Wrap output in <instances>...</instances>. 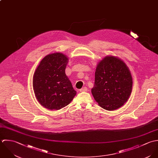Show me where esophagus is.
Segmentation results:
<instances>
[{
  "label": "esophagus",
  "instance_id": "obj_1",
  "mask_svg": "<svg viewBox=\"0 0 158 158\" xmlns=\"http://www.w3.org/2000/svg\"><path fill=\"white\" fill-rule=\"evenodd\" d=\"M87 90H88L87 88L85 87H84L82 88V89L80 90V92H87Z\"/></svg>",
  "mask_w": 158,
  "mask_h": 158
}]
</instances>
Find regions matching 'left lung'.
Instances as JSON below:
<instances>
[{
  "instance_id": "left-lung-1",
  "label": "left lung",
  "mask_w": 158,
  "mask_h": 158,
  "mask_svg": "<svg viewBox=\"0 0 158 158\" xmlns=\"http://www.w3.org/2000/svg\"><path fill=\"white\" fill-rule=\"evenodd\" d=\"M95 77L92 94L102 108L114 110L126 102L132 91V79L122 60L106 57L98 63Z\"/></svg>"
}]
</instances>
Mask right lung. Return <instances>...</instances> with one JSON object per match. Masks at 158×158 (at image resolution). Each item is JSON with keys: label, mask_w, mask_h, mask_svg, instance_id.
Returning <instances> with one entry per match:
<instances>
[{"label": "right lung", "mask_w": 158, "mask_h": 158, "mask_svg": "<svg viewBox=\"0 0 158 158\" xmlns=\"http://www.w3.org/2000/svg\"><path fill=\"white\" fill-rule=\"evenodd\" d=\"M68 59L62 53L46 56L40 62L33 77L35 96L42 106L59 110L68 105L76 91L65 74Z\"/></svg>", "instance_id": "add662e5"}]
</instances>
